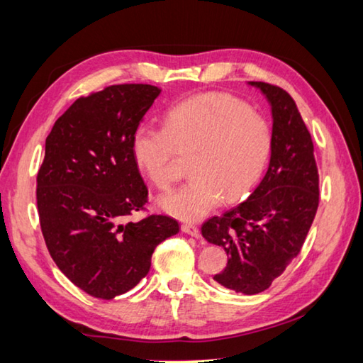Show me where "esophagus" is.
I'll list each match as a JSON object with an SVG mask.
<instances>
[{
	"label": "esophagus",
	"instance_id": "1",
	"mask_svg": "<svg viewBox=\"0 0 363 363\" xmlns=\"http://www.w3.org/2000/svg\"><path fill=\"white\" fill-rule=\"evenodd\" d=\"M181 230H182L184 233H187L190 236H195V238L200 235V228L196 227V225H194V223H182Z\"/></svg>",
	"mask_w": 363,
	"mask_h": 363
}]
</instances>
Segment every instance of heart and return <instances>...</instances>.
<instances>
[{
    "mask_svg": "<svg viewBox=\"0 0 363 363\" xmlns=\"http://www.w3.org/2000/svg\"><path fill=\"white\" fill-rule=\"evenodd\" d=\"M265 116L227 94H201L171 106L163 127L140 123L131 140L136 164L155 187L176 181L177 157H189L190 181L160 196L162 209L179 219H201L233 203L259 182L272 152Z\"/></svg>",
    "mask_w": 363,
    "mask_h": 363,
    "instance_id": "heart-1",
    "label": "heart"
}]
</instances>
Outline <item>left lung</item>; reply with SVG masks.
<instances>
[{"label": "left lung", "mask_w": 363, "mask_h": 363, "mask_svg": "<svg viewBox=\"0 0 363 363\" xmlns=\"http://www.w3.org/2000/svg\"><path fill=\"white\" fill-rule=\"evenodd\" d=\"M268 98L273 144L267 174L246 201L201 225L222 246L227 267L214 279L246 295L260 294L300 254L319 206L314 144L294 98L268 82H250Z\"/></svg>", "instance_id": "obj_1"}]
</instances>
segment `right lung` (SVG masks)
<instances>
[{
  "instance_id": "1",
  "label": "right lung",
  "mask_w": 363,
  "mask_h": 363,
  "mask_svg": "<svg viewBox=\"0 0 363 363\" xmlns=\"http://www.w3.org/2000/svg\"><path fill=\"white\" fill-rule=\"evenodd\" d=\"M160 89L117 84L81 96L57 118L36 177L39 223L55 265L72 284L111 300L149 273L155 247L179 232L169 216L147 214V187L131 140Z\"/></svg>"
}]
</instances>
